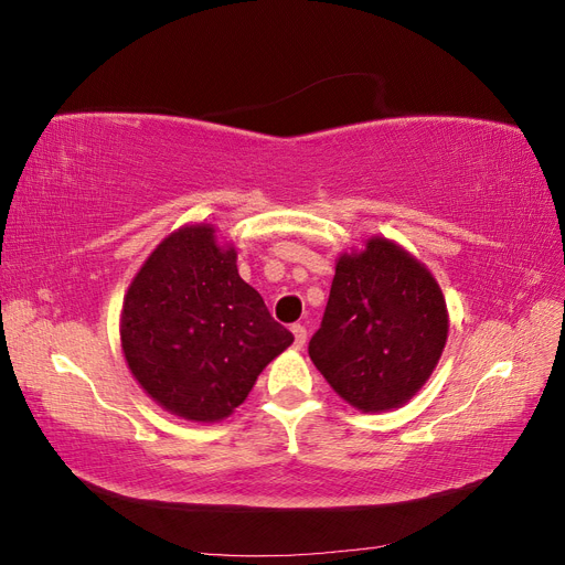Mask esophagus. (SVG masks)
I'll list each match as a JSON object with an SVG mask.
<instances>
[{"label":"esophagus","mask_w":565,"mask_h":565,"mask_svg":"<svg viewBox=\"0 0 565 565\" xmlns=\"http://www.w3.org/2000/svg\"><path fill=\"white\" fill-rule=\"evenodd\" d=\"M292 334H295V349H303V344H306V328H303V324H292Z\"/></svg>","instance_id":"obj_1"}]
</instances>
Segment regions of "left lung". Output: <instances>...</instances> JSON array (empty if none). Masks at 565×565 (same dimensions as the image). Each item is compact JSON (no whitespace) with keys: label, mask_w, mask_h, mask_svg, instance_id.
I'll use <instances>...</instances> for the list:
<instances>
[{"label":"left lung","mask_w":565,"mask_h":565,"mask_svg":"<svg viewBox=\"0 0 565 565\" xmlns=\"http://www.w3.org/2000/svg\"><path fill=\"white\" fill-rule=\"evenodd\" d=\"M448 309L436 278L386 237L341 254L313 365L363 413L401 407L431 377L448 339Z\"/></svg>","instance_id":"1"}]
</instances>
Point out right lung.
<instances>
[{"instance_id": "right-lung-1", "label": "right lung", "mask_w": 565, "mask_h": 565, "mask_svg": "<svg viewBox=\"0 0 565 565\" xmlns=\"http://www.w3.org/2000/svg\"><path fill=\"white\" fill-rule=\"evenodd\" d=\"M221 247L214 226H183L131 280L119 339L148 396L191 422H218L245 403L262 370L295 337Z\"/></svg>"}]
</instances>
